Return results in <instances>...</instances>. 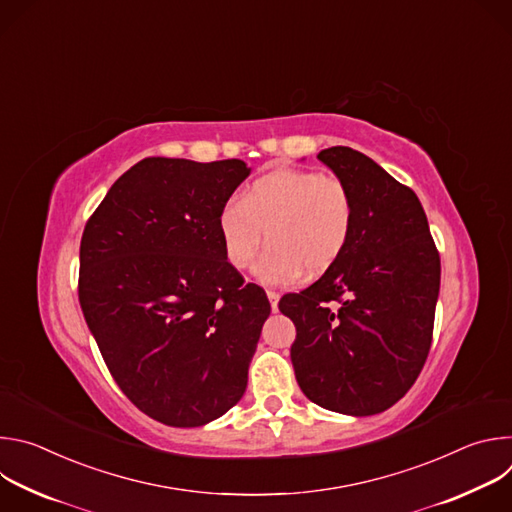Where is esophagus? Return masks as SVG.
<instances>
[{
	"mask_svg": "<svg viewBox=\"0 0 512 512\" xmlns=\"http://www.w3.org/2000/svg\"><path fill=\"white\" fill-rule=\"evenodd\" d=\"M267 298H269V302H271V310L275 312L277 310V302H279V294L275 289H267Z\"/></svg>",
	"mask_w": 512,
	"mask_h": 512,
	"instance_id": "esophagus-1",
	"label": "esophagus"
}]
</instances>
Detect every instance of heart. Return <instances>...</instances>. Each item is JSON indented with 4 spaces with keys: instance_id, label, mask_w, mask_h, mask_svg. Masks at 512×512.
<instances>
[{
    "instance_id": "obj_1",
    "label": "heart",
    "mask_w": 512,
    "mask_h": 512,
    "mask_svg": "<svg viewBox=\"0 0 512 512\" xmlns=\"http://www.w3.org/2000/svg\"><path fill=\"white\" fill-rule=\"evenodd\" d=\"M354 198L336 174L281 168L253 180L243 196H231L218 210V233L229 263L245 269L255 259L263 231L269 247L255 263L265 283L322 273L350 243Z\"/></svg>"
}]
</instances>
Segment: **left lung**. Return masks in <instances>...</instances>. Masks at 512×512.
Wrapping results in <instances>:
<instances>
[{
    "label": "left lung",
    "mask_w": 512,
    "mask_h": 512,
    "mask_svg": "<svg viewBox=\"0 0 512 512\" xmlns=\"http://www.w3.org/2000/svg\"><path fill=\"white\" fill-rule=\"evenodd\" d=\"M318 160L348 184L356 216L338 261L300 294L279 300L296 324L291 364L316 405L375 415L395 405L423 369L440 294V253L409 186L344 145L322 150Z\"/></svg>",
    "instance_id": "obj_1"
}]
</instances>
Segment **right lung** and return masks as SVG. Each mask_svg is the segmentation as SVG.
I'll return each instance as SVG.
<instances>
[{
	"label": "right lung",
	"mask_w": 512,
	"mask_h": 512,
	"mask_svg": "<svg viewBox=\"0 0 512 512\" xmlns=\"http://www.w3.org/2000/svg\"><path fill=\"white\" fill-rule=\"evenodd\" d=\"M243 160L145 158L91 214L79 302L107 369L145 415L198 427L247 389L271 306L229 263L218 210L249 176Z\"/></svg>",
	"instance_id": "right-lung-1"
}]
</instances>
